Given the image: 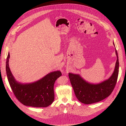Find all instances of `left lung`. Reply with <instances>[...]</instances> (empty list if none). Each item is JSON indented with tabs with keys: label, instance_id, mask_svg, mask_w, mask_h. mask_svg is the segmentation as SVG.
Here are the masks:
<instances>
[{
	"label": "left lung",
	"instance_id": "left-lung-1",
	"mask_svg": "<svg viewBox=\"0 0 126 126\" xmlns=\"http://www.w3.org/2000/svg\"><path fill=\"white\" fill-rule=\"evenodd\" d=\"M113 45L115 46L114 42ZM115 52L117 61L113 73L108 79L100 83H90L84 79L79 74L69 73V78L75 96L80 102L85 104L97 103L104 100L112 93L117 83L119 69L118 55L116 49Z\"/></svg>",
	"mask_w": 126,
	"mask_h": 126
}]
</instances>
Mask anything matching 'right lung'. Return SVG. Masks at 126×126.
Returning a JSON list of instances; mask_svg holds the SVG:
<instances>
[{
  "label": "right lung",
  "mask_w": 126,
  "mask_h": 126,
  "mask_svg": "<svg viewBox=\"0 0 126 126\" xmlns=\"http://www.w3.org/2000/svg\"><path fill=\"white\" fill-rule=\"evenodd\" d=\"M9 53L6 62V75L9 85L16 98L25 106L47 107L54 100V85L62 75L59 70L51 72L41 79L29 83H22L16 80L9 66Z\"/></svg>",
  "instance_id": "obj_1"
}]
</instances>
